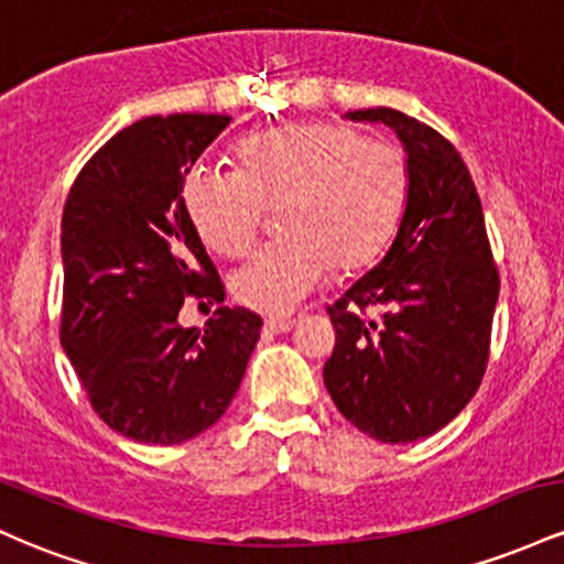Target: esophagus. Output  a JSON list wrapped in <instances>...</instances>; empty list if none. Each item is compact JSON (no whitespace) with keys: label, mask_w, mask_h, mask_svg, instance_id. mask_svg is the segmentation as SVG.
<instances>
[{"label":"esophagus","mask_w":564,"mask_h":564,"mask_svg":"<svg viewBox=\"0 0 564 564\" xmlns=\"http://www.w3.org/2000/svg\"><path fill=\"white\" fill-rule=\"evenodd\" d=\"M294 326H296V321H291V318H270V321H264V332H270V334H286Z\"/></svg>","instance_id":"esophagus-1"}]
</instances>
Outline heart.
I'll return each instance as SVG.
<instances>
[{
  "label": "heart",
  "mask_w": 564,
  "mask_h": 564,
  "mask_svg": "<svg viewBox=\"0 0 564 564\" xmlns=\"http://www.w3.org/2000/svg\"><path fill=\"white\" fill-rule=\"evenodd\" d=\"M238 172L196 166L180 196L200 243L241 257L257 241L262 209H275L281 241L230 278L246 307L286 315L339 270L384 249L408 198V159L339 121H294L249 134L232 148Z\"/></svg>",
  "instance_id": "b5f03b06"
}]
</instances>
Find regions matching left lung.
Returning <instances> with one entry per match:
<instances>
[{"instance_id": "8db88e82", "label": "left lung", "mask_w": 564, "mask_h": 564, "mask_svg": "<svg viewBox=\"0 0 564 564\" xmlns=\"http://www.w3.org/2000/svg\"><path fill=\"white\" fill-rule=\"evenodd\" d=\"M390 127L408 159V198L390 249L328 315L323 381L349 424L381 443H413L453 422L480 387L498 270L471 174L443 134L394 108L345 113ZM368 306L379 319H366Z\"/></svg>"}]
</instances>
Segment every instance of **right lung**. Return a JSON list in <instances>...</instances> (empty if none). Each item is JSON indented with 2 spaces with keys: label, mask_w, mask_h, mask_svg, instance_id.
I'll return each mask as SVG.
<instances>
[{
  "label": "right lung",
  "mask_w": 564,
  "mask_h": 564,
  "mask_svg": "<svg viewBox=\"0 0 564 564\" xmlns=\"http://www.w3.org/2000/svg\"><path fill=\"white\" fill-rule=\"evenodd\" d=\"M228 124L219 113L134 121L84 164L63 209L61 345L97 416L134 443L209 430L260 339L246 307H217L204 328L177 321L185 296L225 302L180 187Z\"/></svg>",
  "instance_id": "obj_1"
}]
</instances>
